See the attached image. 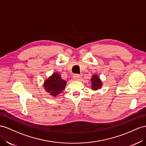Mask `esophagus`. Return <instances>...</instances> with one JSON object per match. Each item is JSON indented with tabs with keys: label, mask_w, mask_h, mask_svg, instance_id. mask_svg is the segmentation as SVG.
<instances>
[{
	"label": "esophagus",
	"mask_w": 146,
	"mask_h": 146,
	"mask_svg": "<svg viewBox=\"0 0 146 146\" xmlns=\"http://www.w3.org/2000/svg\"><path fill=\"white\" fill-rule=\"evenodd\" d=\"M73 79L75 80H81V76L78 74H75L73 75Z\"/></svg>",
	"instance_id": "esophagus-1"
}]
</instances>
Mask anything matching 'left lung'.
Here are the masks:
<instances>
[{
    "mask_svg": "<svg viewBox=\"0 0 146 146\" xmlns=\"http://www.w3.org/2000/svg\"><path fill=\"white\" fill-rule=\"evenodd\" d=\"M92 81V89L94 90H98V89H100L102 86V83L101 80H100L99 77L97 75H93L92 78H91Z\"/></svg>",
    "mask_w": 146,
    "mask_h": 146,
    "instance_id": "left-lung-1",
    "label": "left lung"
}]
</instances>
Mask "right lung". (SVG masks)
<instances>
[{"mask_svg": "<svg viewBox=\"0 0 146 146\" xmlns=\"http://www.w3.org/2000/svg\"><path fill=\"white\" fill-rule=\"evenodd\" d=\"M66 82L62 80L60 74L58 73H53L44 83V88L50 95L54 97L57 96L65 89Z\"/></svg>", "mask_w": 146, "mask_h": 146, "instance_id": "right-lung-1", "label": "right lung"}]
</instances>
